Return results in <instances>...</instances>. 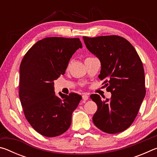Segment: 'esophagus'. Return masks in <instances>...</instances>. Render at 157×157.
<instances>
[{"mask_svg": "<svg viewBox=\"0 0 157 157\" xmlns=\"http://www.w3.org/2000/svg\"><path fill=\"white\" fill-rule=\"evenodd\" d=\"M82 99H83L84 100H87L89 99V96L88 95L86 94H84L83 95H82Z\"/></svg>", "mask_w": 157, "mask_h": 157, "instance_id": "34e87169", "label": "esophagus"}]
</instances>
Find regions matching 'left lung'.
<instances>
[{
  "instance_id": "1",
  "label": "left lung",
  "mask_w": 157,
  "mask_h": 157,
  "mask_svg": "<svg viewBox=\"0 0 157 157\" xmlns=\"http://www.w3.org/2000/svg\"><path fill=\"white\" fill-rule=\"evenodd\" d=\"M90 52L101 63L98 78L104 80L111 99L91 95L98 109L93 122L108 134L123 132L131 125L145 96V73L141 60L132 45L123 37L109 35L83 36Z\"/></svg>"
}]
</instances>
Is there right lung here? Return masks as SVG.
I'll list each match as a JSON object with an SVG mask.
<instances>
[{
    "instance_id": "1",
    "label": "right lung",
    "mask_w": 157,
    "mask_h": 157,
    "mask_svg": "<svg viewBox=\"0 0 157 157\" xmlns=\"http://www.w3.org/2000/svg\"><path fill=\"white\" fill-rule=\"evenodd\" d=\"M82 45L78 38L47 37L26 52L20 66L19 98L31 126L46 137L62 134L70 127L82 96L54 91V82L65 73L69 61Z\"/></svg>"
}]
</instances>
